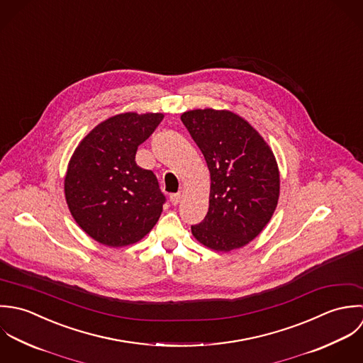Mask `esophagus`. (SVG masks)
Listing matches in <instances>:
<instances>
[{
  "instance_id": "34e87169",
  "label": "esophagus",
  "mask_w": 363,
  "mask_h": 363,
  "mask_svg": "<svg viewBox=\"0 0 363 363\" xmlns=\"http://www.w3.org/2000/svg\"><path fill=\"white\" fill-rule=\"evenodd\" d=\"M179 201H181V192H177V194H171V195H169V202H171L172 205H178Z\"/></svg>"
}]
</instances>
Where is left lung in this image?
Wrapping results in <instances>:
<instances>
[{
	"mask_svg": "<svg viewBox=\"0 0 363 363\" xmlns=\"http://www.w3.org/2000/svg\"><path fill=\"white\" fill-rule=\"evenodd\" d=\"M181 121L201 148L212 181L208 215L191 227L192 234L215 251L241 248L265 228L278 206L281 178L274 151L231 111L194 109Z\"/></svg>",
	"mask_w": 363,
	"mask_h": 363,
	"instance_id": "obj_1",
	"label": "left lung"
}]
</instances>
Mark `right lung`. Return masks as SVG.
<instances>
[{
    "label": "right lung",
    "mask_w": 363,
    "mask_h": 363,
    "mask_svg": "<svg viewBox=\"0 0 363 363\" xmlns=\"http://www.w3.org/2000/svg\"><path fill=\"white\" fill-rule=\"evenodd\" d=\"M162 118L136 112L111 116L74 150L65 177L67 206L75 223L99 244H135L161 216L165 198L157 178L135 158Z\"/></svg>",
    "instance_id": "obj_1"
}]
</instances>
